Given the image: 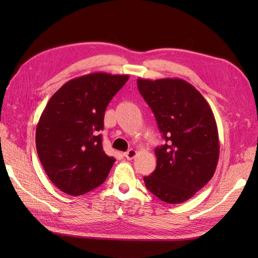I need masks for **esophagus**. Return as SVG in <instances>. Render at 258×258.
Here are the masks:
<instances>
[{
    "label": "esophagus",
    "instance_id": "1",
    "mask_svg": "<svg viewBox=\"0 0 258 258\" xmlns=\"http://www.w3.org/2000/svg\"><path fill=\"white\" fill-rule=\"evenodd\" d=\"M136 154H138V152L135 150H130L126 153H124V156L127 158V160H133V158L136 156Z\"/></svg>",
    "mask_w": 258,
    "mask_h": 258
}]
</instances>
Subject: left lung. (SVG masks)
I'll return each mask as SVG.
<instances>
[{
    "instance_id": "1",
    "label": "left lung",
    "mask_w": 258,
    "mask_h": 258,
    "mask_svg": "<svg viewBox=\"0 0 258 258\" xmlns=\"http://www.w3.org/2000/svg\"><path fill=\"white\" fill-rule=\"evenodd\" d=\"M138 87L165 140L155 149L156 168L144 177L145 186L168 204L183 203L210 182L217 166L220 140L212 108L182 79H138Z\"/></svg>"
}]
</instances>
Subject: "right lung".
I'll return each mask as SVG.
<instances>
[{
	"label": "right lung",
	"mask_w": 258,
	"mask_h": 258,
	"mask_svg": "<svg viewBox=\"0 0 258 258\" xmlns=\"http://www.w3.org/2000/svg\"><path fill=\"white\" fill-rule=\"evenodd\" d=\"M128 75L91 73L67 82L55 92L36 126V151L52 183L79 196L98 187L114 157L103 151L104 112Z\"/></svg>",
	"instance_id": "obj_1"
}]
</instances>
